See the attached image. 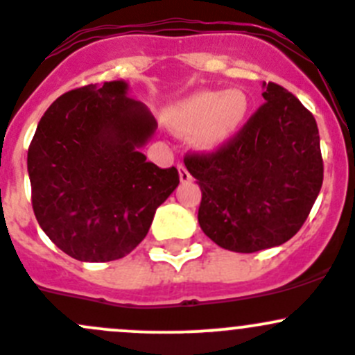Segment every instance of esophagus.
I'll use <instances>...</instances> for the list:
<instances>
[{"instance_id":"obj_1","label":"esophagus","mask_w":355,"mask_h":355,"mask_svg":"<svg viewBox=\"0 0 355 355\" xmlns=\"http://www.w3.org/2000/svg\"><path fill=\"white\" fill-rule=\"evenodd\" d=\"M178 171H179V179H181V182H189L191 181V174H189V171L186 169L184 166H178Z\"/></svg>"}]
</instances>
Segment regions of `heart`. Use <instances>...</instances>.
Returning <instances> with one entry per match:
<instances>
[{
  "instance_id": "b5f03b06",
  "label": "heart",
  "mask_w": 355,
  "mask_h": 355,
  "mask_svg": "<svg viewBox=\"0 0 355 355\" xmlns=\"http://www.w3.org/2000/svg\"><path fill=\"white\" fill-rule=\"evenodd\" d=\"M250 101L240 89H203L171 105L164 114L167 128L176 135H191L200 152H214L227 145L248 117Z\"/></svg>"
}]
</instances>
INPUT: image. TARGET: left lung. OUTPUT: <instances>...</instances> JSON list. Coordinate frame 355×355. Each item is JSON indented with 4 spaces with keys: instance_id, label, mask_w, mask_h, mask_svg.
Listing matches in <instances>:
<instances>
[{
    "instance_id": "1",
    "label": "left lung",
    "mask_w": 355,
    "mask_h": 355,
    "mask_svg": "<svg viewBox=\"0 0 355 355\" xmlns=\"http://www.w3.org/2000/svg\"><path fill=\"white\" fill-rule=\"evenodd\" d=\"M262 89L266 103L227 145L184 159L202 189L200 227L240 254L297 234L322 184L315 119L285 87L262 83Z\"/></svg>"
}]
</instances>
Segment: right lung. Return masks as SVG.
Returning <instances> with one entry per match:
<instances>
[{
    "mask_svg": "<svg viewBox=\"0 0 355 355\" xmlns=\"http://www.w3.org/2000/svg\"><path fill=\"white\" fill-rule=\"evenodd\" d=\"M128 91L121 79L62 94L27 152L37 223L80 262L117 261L135 250L179 184L176 167L146 162L141 148L157 121Z\"/></svg>",
    "mask_w": 355,
    "mask_h": 355,
    "instance_id": "right-lung-1",
    "label": "right lung"
}]
</instances>
